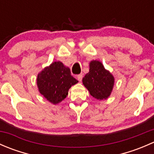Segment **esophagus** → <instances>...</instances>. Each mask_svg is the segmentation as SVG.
<instances>
[{"label":"esophagus","instance_id":"obj_1","mask_svg":"<svg viewBox=\"0 0 154 154\" xmlns=\"http://www.w3.org/2000/svg\"><path fill=\"white\" fill-rule=\"evenodd\" d=\"M77 80H79V81L81 82L82 81V79H83V74H78V75H77Z\"/></svg>","mask_w":154,"mask_h":154}]
</instances>
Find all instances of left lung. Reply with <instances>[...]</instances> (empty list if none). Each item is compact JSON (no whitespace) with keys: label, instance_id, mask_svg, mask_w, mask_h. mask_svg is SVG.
Here are the masks:
<instances>
[{"label":"left lung","instance_id":"8db88e82","mask_svg":"<svg viewBox=\"0 0 154 154\" xmlns=\"http://www.w3.org/2000/svg\"><path fill=\"white\" fill-rule=\"evenodd\" d=\"M115 79L112 74L105 69L100 61L92 60L89 63V72L83 78L84 86L90 94L97 100H105L111 94Z\"/></svg>","mask_w":154,"mask_h":154}]
</instances>
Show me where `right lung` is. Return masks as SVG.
<instances>
[{
    "instance_id": "1",
    "label": "right lung",
    "mask_w": 154,
    "mask_h": 154,
    "mask_svg": "<svg viewBox=\"0 0 154 154\" xmlns=\"http://www.w3.org/2000/svg\"><path fill=\"white\" fill-rule=\"evenodd\" d=\"M36 83L41 94L53 104H57L67 97L69 88L78 80L71 76L69 68L58 61L45 68L37 76Z\"/></svg>"
}]
</instances>
